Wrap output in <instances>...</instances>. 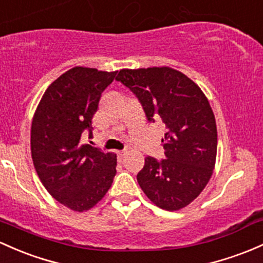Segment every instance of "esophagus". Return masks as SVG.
Here are the masks:
<instances>
[{
  "label": "esophagus",
  "instance_id": "esophagus-1",
  "mask_svg": "<svg viewBox=\"0 0 263 263\" xmlns=\"http://www.w3.org/2000/svg\"><path fill=\"white\" fill-rule=\"evenodd\" d=\"M126 155H127V151H126V149H123V151H118V154H117V156H118V160L122 161V160H123V157H125Z\"/></svg>",
  "mask_w": 263,
  "mask_h": 263
}]
</instances>
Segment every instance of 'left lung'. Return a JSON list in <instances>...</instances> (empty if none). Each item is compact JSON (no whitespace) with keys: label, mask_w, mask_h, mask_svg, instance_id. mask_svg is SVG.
<instances>
[{"label":"left lung","mask_w":263,"mask_h":263,"mask_svg":"<svg viewBox=\"0 0 263 263\" xmlns=\"http://www.w3.org/2000/svg\"><path fill=\"white\" fill-rule=\"evenodd\" d=\"M121 81L142 103L149 122L162 121L167 158H145L137 181L156 206L177 211L200 196L213 174L217 127L206 95L191 79L171 67L118 72Z\"/></svg>","instance_id":"8db88e82"}]
</instances>
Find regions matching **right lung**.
Returning a JSON list of instances; mask_svg holds the SVG:
<instances>
[{"mask_svg":"<svg viewBox=\"0 0 263 263\" xmlns=\"http://www.w3.org/2000/svg\"><path fill=\"white\" fill-rule=\"evenodd\" d=\"M117 71L76 67L48 86L32 118L31 155L48 193L67 209L83 212L105 197L116 175L117 156L81 145L92 134L101 93Z\"/></svg>","mask_w":263,"mask_h":263,"instance_id":"add662e5","label":"right lung"}]
</instances>
